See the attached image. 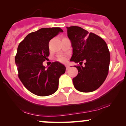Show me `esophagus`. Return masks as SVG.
Returning <instances> with one entry per match:
<instances>
[{"mask_svg": "<svg viewBox=\"0 0 126 126\" xmlns=\"http://www.w3.org/2000/svg\"><path fill=\"white\" fill-rule=\"evenodd\" d=\"M66 70H68V69L70 68V66L69 65H66Z\"/></svg>", "mask_w": 126, "mask_h": 126, "instance_id": "esophagus-1", "label": "esophagus"}]
</instances>
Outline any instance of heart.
Returning <instances> with one entry per match:
<instances>
[{"instance_id":"b5f03b06","label":"heart","mask_w":126,"mask_h":126,"mask_svg":"<svg viewBox=\"0 0 126 126\" xmlns=\"http://www.w3.org/2000/svg\"><path fill=\"white\" fill-rule=\"evenodd\" d=\"M58 60L59 61H60V62H66V59L64 56H60V57L58 58Z\"/></svg>"}]
</instances>
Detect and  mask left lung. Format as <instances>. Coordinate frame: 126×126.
<instances>
[{
  "label": "left lung",
  "mask_w": 126,
  "mask_h": 126,
  "mask_svg": "<svg viewBox=\"0 0 126 126\" xmlns=\"http://www.w3.org/2000/svg\"><path fill=\"white\" fill-rule=\"evenodd\" d=\"M71 41L73 54L70 61L82 63L85 66H75L78 74L73 79L75 88L82 92L97 89L105 81L108 73L110 54L107 45L100 37L81 27H66Z\"/></svg>",
  "instance_id": "1"
}]
</instances>
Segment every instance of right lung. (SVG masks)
<instances>
[{"label": "right lung", "instance_id": "add662e5", "mask_svg": "<svg viewBox=\"0 0 126 126\" xmlns=\"http://www.w3.org/2000/svg\"><path fill=\"white\" fill-rule=\"evenodd\" d=\"M63 32L58 27L43 28L29 34L19 44L15 56L18 77L34 94L48 96L58 89L59 78L65 73L66 67L55 62L46 68L43 62L50 54L49 41Z\"/></svg>", "mask_w": 126, "mask_h": 126}]
</instances>
